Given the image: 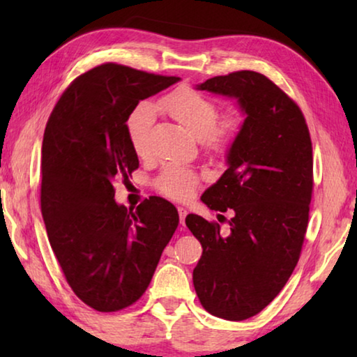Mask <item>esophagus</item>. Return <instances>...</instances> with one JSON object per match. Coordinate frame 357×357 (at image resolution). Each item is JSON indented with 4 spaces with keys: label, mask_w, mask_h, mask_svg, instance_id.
Returning a JSON list of instances; mask_svg holds the SVG:
<instances>
[{
    "label": "esophagus",
    "mask_w": 357,
    "mask_h": 357,
    "mask_svg": "<svg viewBox=\"0 0 357 357\" xmlns=\"http://www.w3.org/2000/svg\"><path fill=\"white\" fill-rule=\"evenodd\" d=\"M178 213H179V222L184 225V220H185V215H187V209L185 208H178Z\"/></svg>",
    "instance_id": "1"
}]
</instances>
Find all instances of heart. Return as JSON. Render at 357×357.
<instances>
[{
    "label": "heart",
    "mask_w": 357,
    "mask_h": 357,
    "mask_svg": "<svg viewBox=\"0 0 357 357\" xmlns=\"http://www.w3.org/2000/svg\"><path fill=\"white\" fill-rule=\"evenodd\" d=\"M155 108L168 114L193 137L208 143L211 148L227 146L241 129V116L236 112H227L219 116V107L213 99L193 91L190 88H178L157 100ZM155 112L153 105H137L128 119V134L137 155L146 154V138L154 124ZM198 183L197 174L184 167L167 165L155 181L157 189L164 195L184 200L192 195Z\"/></svg>",
    "instance_id": "heart-1"
}]
</instances>
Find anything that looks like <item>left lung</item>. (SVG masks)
<instances>
[{
    "mask_svg": "<svg viewBox=\"0 0 357 357\" xmlns=\"http://www.w3.org/2000/svg\"><path fill=\"white\" fill-rule=\"evenodd\" d=\"M197 89L236 99L245 114L228 168L202 195L208 208L231 211L229 231L185 217L203 247L193 269L198 299L211 315L243 321L280 293L298 264L313 189L310 134L294 100L258 72L213 77Z\"/></svg>",
    "mask_w": 357,
    "mask_h": 357,
    "instance_id": "1",
    "label": "left lung"
}]
</instances>
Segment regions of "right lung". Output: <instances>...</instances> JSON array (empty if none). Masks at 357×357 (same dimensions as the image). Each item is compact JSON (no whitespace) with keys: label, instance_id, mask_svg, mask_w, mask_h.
<instances>
[{"label":"right lung","instance_id":"1","mask_svg":"<svg viewBox=\"0 0 357 357\" xmlns=\"http://www.w3.org/2000/svg\"><path fill=\"white\" fill-rule=\"evenodd\" d=\"M179 80L102 64L75 78L48 118L42 217L72 291L98 312L126 309L142 298L178 228L170 202L151 197L128 209L114 202L113 184L138 168L129 114Z\"/></svg>","mask_w":357,"mask_h":357}]
</instances>
